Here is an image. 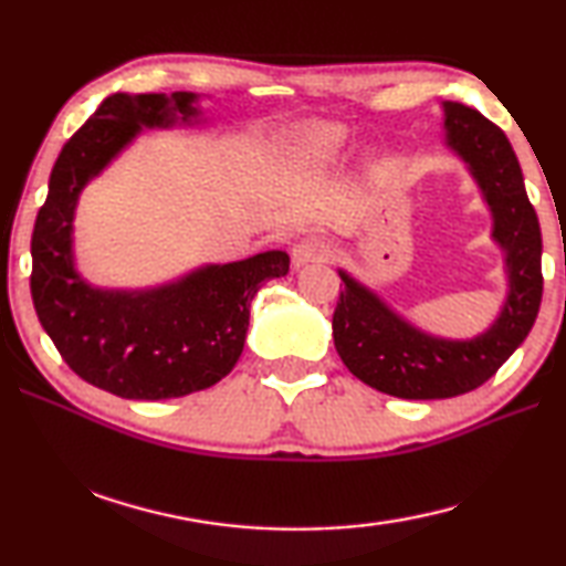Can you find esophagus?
<instances>
[{"label":"esophagus","instance_id":"34e87169","mask_svg":"<svg viewBox=\"0 0 566 566\" xmlns=\"http://www.w3.org/2000/svg\"><path fill=\"white\" fill-rule=\"evenodd\" d=\"M327 256H329V244L324 242V239H317V237L302 239L300 244L292 247L294 270H302V266L314 264V262H324Z\"/></svg>","mask_w":566,"mask_h":566}]
</instances>
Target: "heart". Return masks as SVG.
I'll return each instance as SVG.
<instances>
[{
  "instance_id": "b5f03b06",
  "label": "heart",
  "mask_w": 566,
  "mask_h": 566,
  "mask_svg": "<svg viewBox=\"0 0 566 566\" xmlns=\"http://www.w3.org/2000/svg\"><path fill=\"white\" fill-rule=\"evenodd\" d=\"M352 139V129L339 122L296 124L282 142L286 161L300 171H324L337 161Z\"/></svg>"
}]
</instances>
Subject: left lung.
Masks as SVG:
<instances>
[{
	"label": "left lung",
	"instance_id": "left-lung-1",
	"mask_svg": "<svg viewBox=\"0 0 566 566\" xmlns=\"http://www.w3.org/2000/svg\"><path fill=\"white\" fill-rule=\"evenodd\" d=\"M442 145L467 167L490 209V239L504 262V300L474 337H439L399 314L385 296L342 270L332 319L342 361L371 389L399 399H449L484 385L520 349L542 302V232L522 167L500 127L472 107L442 102Z\"/></svg>",
	"mask_w": 566,
	"mask_h": 566
}]
</instances>
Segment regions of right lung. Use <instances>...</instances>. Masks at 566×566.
Here are the masks:
<instances>
[{
    "instance_id": "obj_1",
    "label": "right lung",
    "mask_w": 566,
    "mask_h": 566,
    "mask_svg": "<svg viewBox=\"0 0 566 566\" xmlns=\"http://www.w3.org/2000/svg\"><path fill=\"white\" fill-rule=\"evenodd\" d=\"M202 99L197 92L104 99L62 147L34 222L36 317L74 375L124 399H171L217 385L244 349L254 294L290 272L282 249L199 264L155 286H99L80 272L74 217L82 191L145 129L205 127Z\"/></svg>"
}]
</instances>
